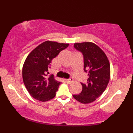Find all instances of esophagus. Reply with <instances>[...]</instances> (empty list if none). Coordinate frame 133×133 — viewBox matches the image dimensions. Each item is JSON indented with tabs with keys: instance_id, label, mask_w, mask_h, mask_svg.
Instances as JSON below:
<instances>
[{
	"instance_id": "obj_1",
	"label": "esophagus",
	"mask_w": 133,
	"mask_h": 133,
	"mask_svg": "<svg viewBox=\"0 0 133 133\" xmlns=\"http://www.w3.org/2000/svg\"><path fill=\"white\" fill-rule=\"evenodd\" d=\"M66 82H68V84H71L74 82V79H73L72 78H69L68 79H66Z\"/></svg>"
}]
</instances>
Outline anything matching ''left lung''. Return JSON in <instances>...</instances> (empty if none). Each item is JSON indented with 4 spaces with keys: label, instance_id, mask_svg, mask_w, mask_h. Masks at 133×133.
<instances>
[{
    "label": "left lung",
    "instance_id": "obj_1",
    "mask_svg": "<svg viewBox=\"0 0 133 133\" xmlns=\"http://www.w3.org/2000/svg\"><path fill=\"white\" fill-rule=\"evenodd\" d=\"M74 47L82 52L84 57V71L88 73L86 83H82V92L72 95L83 104L91 103L98 98L106 89L110 79V64L106 54L92 42L75 43Z\"/></svg>",
    "mask_w": 133,
    "mask_h": 133
}]
</instances>
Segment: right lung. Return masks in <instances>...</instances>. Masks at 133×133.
Returning <instances> with one entry per match:
<instances>
[{
  "label": "right lung",
  "mask_w": 133,
  "mask_h": 133,
  "mask_svg": "<svg viewBox=\"0 0 133 133\" xmlns=\"http://www.w3.org/2000/svg\"><path fill=\"white\" fill-rule=\"evenodd\" d=\"M69 44L47 41L36 47L28 55L22 68L24 85L32 97L40 101L52 99L56 96L61 82L49 76L48 69L51 61Z\"/></svg>",
  "instance_id": "1"
}]
</instances>
